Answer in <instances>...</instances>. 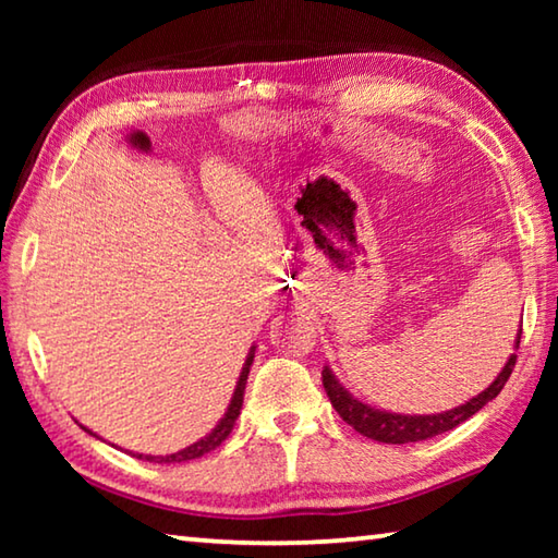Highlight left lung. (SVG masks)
<instances>
[{"label":"left lung","instance_id":"1","mask_svg":"<svg viewBox=\"0 0 558 558\" xmlns=\"http://www.w3.org/2000/svg\"><path fill=\"white\" fill-rule=\"evenodd\" d=\"M519 339H522V327H519L514 349H519ZM514 362H517V354L507 359V364L502 366V372L497 374V379L489 384L483 393H477L475 399L465 401L462 405H458V409L433 413V415H401V413L374 409L369 403H362L335 379V374L329 366L323 369V384L329 401H332L335 411L339 413V418L349 423L356 433H362V436L372 440L401 446V442H418V440H428L433 436H440V433L452 430L456 426H460L462 421H468L470 415H475L485 403L493 401L495 396L505 389L509 374L514 369Z\"/></svg>","mask_w":558,"mask_h":558}]
</instances>
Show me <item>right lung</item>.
<instances>
[{
  "label": "right lung",
  "mask_w": 558,
  "mask_h": 558,
  "mask_svg": "<svg viewBox=\"0 0 558 558\" xmlns=\"http://www.w3.org/2000/svg\"><path fill=\"white\" fill-rule=\"evenodd\" d=\"M253 356H256V347H251L248 359H245L239 381H235V391H233V396H231L229 409H226L223 418H221L219 423H216V428L209 433V436H204L202 440L192 442V446L184 448V450L172 452V456H137V458H145V460H149V462H159V465H162V462H186V460H196V458L206 456V452H211V450L219 448L221 442H223L226 438H229V433H231L233 426H235V418H239V413H241L243 391H245V381H248V372H251ZM86 430H88V428H86ZM88 433H93V430H88Z\"/></svg>",
  "instance_id": "add662e5"
}]
</instances>
